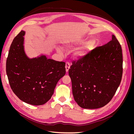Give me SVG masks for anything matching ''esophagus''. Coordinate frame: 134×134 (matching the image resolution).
Here are the masks:
<instances>
[{
	"instance_id": "34e87169",
	"label": "esophagus",
	"mask_w": 134,
	"mask_h": 134,
	"mask_svg": "<svg viewBox=\"0 0 134 134\" xmlns=\"http://www.w3.org/2000/svg\"><path fill=\"white\" fill-rule=\"evenodd\" d=\"M70 64L69 63L66 62V65H65V68H66V71L68 72L69 69H70Z\"/></svg>"
}]
</instances>
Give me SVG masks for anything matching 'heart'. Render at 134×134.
<instances>
[{"instance_id": "obj_1", "label": "heart", "mask_w": 134, "mask_h": 134, "mask_svg": "<svg viewBox=\"0 0 134 134\" xmlns=\"http://www.w3.org/2000/svg\"><path fill=\"white\" fill-rule=\"evenodd\" d=\"M84 38L82 37H77L71 40H66L63 42V44L64 47L68 48H72L75 46L78 45L85 41ZM96 46V41L94 40L91 39L88 40L87 41L84 42L82 46L79 47L77 49L75 53L74 56L76 58H82L88 55L90 52ZM57 51L60 54H62L63 51L60 47H57Z\"/></svg>"}]
</instances>
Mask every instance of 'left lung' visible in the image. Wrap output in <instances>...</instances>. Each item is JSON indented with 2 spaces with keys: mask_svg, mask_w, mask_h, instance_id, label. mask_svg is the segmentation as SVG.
Segmentation results:
<instances>
[{
  "mask_svg": "<svg viewBox=\"0 0 134 134\" xmlns=\"http://www.w3.org/2000/svg\"><path fill=\"white\" fill-rule=\"evenodd\" d=\"M122 48L114 35L107 43L73 61L69 75L72 94L79 106L96 109L110 102L122 79Z\"/></svg>",
  "mask_w": 134,
  "mask_h": 134,
  "instance_id": "1",
  "label": "left lung"
}]
</instances>
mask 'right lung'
<instances>
[{
  "label": "right lung",
  "mask_w": 134,
  "mask_h": 134,
  "mask_svg": "<svg viewBox=\"0 0 134 134\" xmlns=\"http://www.w3.org/2000/svg\"><path fill=\"white\" fill-rule=\"evenodd\" d=\"M25 35L21 31L11 44L6 72L14 94L23 102L39 106L51 98L56 84L66 73L65 63L45 55L28 58L24 50Z\"/></svg>",
  "instance_id": "right-lung-1"
}]
</instances>
